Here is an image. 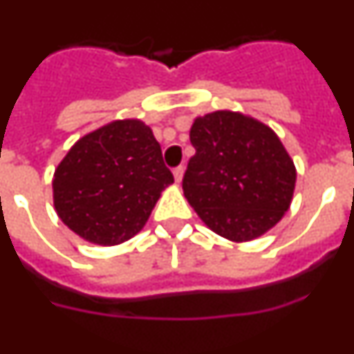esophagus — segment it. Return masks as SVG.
<instances>
[{
  "mask_svg": "<svg viewBox=\"0 0 354 354\" xmlns=\"http://www.w3.org/2000/svg\"><path fill=\"white\" fill-rule=\"evenodd\" d=\"M174 177H175V183L179 184L180 180H183V177H184V168L183 167L174 168Z\"/></svg>",
  "mask_w": 354,
  "mask_h": 354,
  "instance_id": "esophagus-1",
  "label": "esophagus"
}]
</instances>
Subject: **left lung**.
<instances>
[{
    "mask_svg": "<svg viewBox=\"0 0 354 354\" xmlns=\"http://www.w3.org/2000/svg\"><path fill=\"white\" fill-rule=\"evenodd\" d=\"M189 140L196 152L184 174V196L212 232L246 243L282 220L296 167L270 126L218 109L193 120Z\"/></svg>",
    "mask_w": 354,
    "mask_h": 354,
    "instance_id": "1",
    "label": "left lung"
}]
</instances>
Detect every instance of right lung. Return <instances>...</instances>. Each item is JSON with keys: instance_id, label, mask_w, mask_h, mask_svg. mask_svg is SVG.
I'll use <instances>...</instances> for the list:
<instances>
[{"instance_id": "right-lung-1", "label": "right lung", "mask_w": 354, "mask_h": 354, "mask_svg": "<svg viewBox=\"0 0 354 354\" xmlns=\"http://www.w3.org/2000/svg\"><path fill=\"white\" fill-rule=\"evenodd\" d=\"M171 183L152 129L138 118H124L68 149L53 175V205L81 239L115 246L145 227Z\"/></svg>"}]
</instances>
